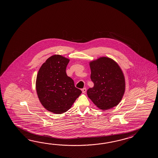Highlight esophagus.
I'll return each instance as SVG.
<instances>
[{
	"mask_svg": "<svg viewBox=\"0 0 158 158\" xmlns=\"http://www.w3.org/2000/svg\"><path fill=\"white\" fill-rule=\"evenodd\" d=\"M86 92V89L85 88L82 89V93H85Z\"/></svg>",
	"mask_w": 158,
	"mask_h": 158,
	"instance_id": "34e87169",
	"label": "esophagus"
}]
</instances>
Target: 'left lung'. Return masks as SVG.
<instances>
[{"label": "left lung", "instance_id": "left-lung-1", "mask_svg": "<svg viewBox=\"0 0 158 158\" xmlns=\"http://www.w3.org/2000/svg\"><path fill=\"white\" fill-rule=\"evenodd\" d=\"M90 78L94 86L87 91L89 98L99 109L109 110L117 106L125 93V76L114 60L100 57L90 61Z\"/></svg>", "mask_w": 158, "mask_h": 158}]
</instances>
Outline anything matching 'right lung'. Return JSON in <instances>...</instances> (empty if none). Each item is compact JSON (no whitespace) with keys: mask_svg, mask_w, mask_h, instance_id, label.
<instances>
[{"mask_svg":"<svg viewBox=\"0 0 158 158\" xmlns=\"http://www.w3.org/2000/svg\"><path fill=\"white\" fill-rule=\"evenodd\" d=\"M69 61L60 55L52 56L42 64L37 74L38 98L44 108L53 113L63 114L69 110L82 93L66 74Z\"/></svg>","mask_w":158,"mask_h":158,"instance_id":"obj_1","label":"right lung"}]
</instances>
